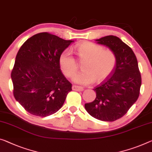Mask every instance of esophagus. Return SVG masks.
Returning <instances> with one entry per match:
<instances>
[{
    "label": "esophagus",
    "instance_id": "obj_1",
    "mask_svg": "<svg viewBox=\"0 0 152 152\" xmlns=\"http://www.w3.org/2000/svg\"><path fill=\"white\" fill-rule=\"evenodd\" d=\"M72 89H73V90L78 91V92H81V91L83 90V88L80 87V86H78L73 85V86H72Z\"/></svg>",
    "mask_w": 152,
    "mask_h": 152
}]
</instances>
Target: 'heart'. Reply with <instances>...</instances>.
Returning <instances> with one entry per match:
<instances>
[{
    "label": "heart",
    "instance_id": "obj_1",
    "mask_svg": "<svg viewBox=\"0 0 152 152\" xmlns=\"http://www.w3.org/2000/svg\"><path fill=\"white\" fill-rule=\"evenodd\" d=\"M75 50L82 65L83 71L75 75L73 81L81 85L100 82L108 77L115 69L117 62L115 53L109 50H104L100 45L92 42H83L75 46ZM59 64L64 74L72 77L78 69L74 57L65 50L60 56Z\"/></svg>",
    "mask_w": 152,
    "mask_h": 152
}]
</instances>
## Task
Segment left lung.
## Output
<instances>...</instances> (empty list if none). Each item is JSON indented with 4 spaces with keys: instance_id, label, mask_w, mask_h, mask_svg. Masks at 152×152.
I'll list each match as a JSON object with an SVG mask.
<instances>
[{
    "instance_id": "1",
    "label": "left lung",
    "mask_w": 152,
    "mask_h": 152,
    "mask_svg": "<svg viewBox=\"0 0 152 152\" xmlns=\"http://www.w3.org/2000/svg\"><path fill=\"white\" fill-rule=\"evenodd\" d=\"M96 41L113 51L117 62L110 75L94 89L95 100L86 103L85 108L96 119L113 122L124 115L138 99L141 76L134 53L120 38L109 35Z\"/></svg>"
}]
</instances>
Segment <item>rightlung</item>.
<instances>
[{"label":"right lung","instance_id":"obj_1","mask_svg":"<svg viewBox=\"0 0 152 152\" xmlns=\"http://www.w3.org/2000/svg\"><path fill=\"white\" fill-rule=\"evenodd\" d=\"M73 42L41 32L21 46L11 77L14 97L30 114L46 117L62 107L72 84L62 73L59 58Z\"/></svg>","mask_w":152,"mask_h":152}]
</instances>
